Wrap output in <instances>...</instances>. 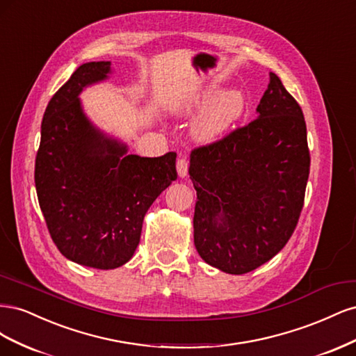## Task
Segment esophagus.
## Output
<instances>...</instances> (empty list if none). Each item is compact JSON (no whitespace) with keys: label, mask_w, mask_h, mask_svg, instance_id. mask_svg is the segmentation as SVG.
I'll return each instance as SVG.
<instances>
[{"label":"esophagus","mask_w":356,"mask_h":356,"mask_svg":"<svg viewBox=\"0 0 356 356\" xmlns=\"http://www.w3.org/2000/svg\"><path fill=\"white\" fill-rule=\"evenodd\" d=\"M177 170H178V175L181 178H186L187 177V172H188V160L186 157H179L177 161Z\"/></svg>","instance_id":"34e87169"}]
</instances>
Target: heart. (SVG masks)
Returning a JSON list of instances; mask_svg holds the SVG:
<instances>
[{
    "label": "heart",
    "instance_id": "1",
    "mask_svg": "<svg viewBox=\"0 0 356 356\" xmlns=\"http://www.w3.org/2000/svg\"><path fill=\"white\" fill-rule=\"evenodd\" d=\"M215 90H207L197 95H191L188 98L177 101L170 105V110L177 115H191L203 105L211 102L199 114L193 123V136L199 143L211 144L218 141L224 135L230 132V129L242 120L248 108V98L241 89H229L213 97Z\"/></svg>",
    "mask_w": 356,
    "mask_h": 356
}]
</instances>
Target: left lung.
Segmentation results:
<instances>
[{"mask_svg":"<svg viewBox=\"0 0 356 356\" xmlns=\"http://www.w3.org/2000/svg\"><path fill=\"white\" fill-rule=\"evenodd\" d=\"M309 168L303 111L270 72L255 120L191 152L193 227L202 260L243 275L273 258L297 225Z\"/></svg>","mask_w":356,"mask_h":356,"instance_id":"left-lung-1","label":"left lung"}]
</instances>
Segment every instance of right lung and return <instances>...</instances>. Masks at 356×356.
I'll return each instance as SVG.
<instances>
[{
    "mask_svg": "<svg viewBox=\"0 0 356 356\" xmlns=\"http://www.w3.org/2000/svg\"><path fill=\"white\" fill-rule=\"evenodd\" d=\"M113 72L83 63L50 99L41 123L35 188L49 233L68 260L101 270L131 260L148 208L177 179L175 153L141 157L86 115L79 95Z\"/></svg>",
    "mask_w": 356,
    "mask_h": 356,
    "instance_id": "1",
    "label": "right lung"
}]
</instances>
